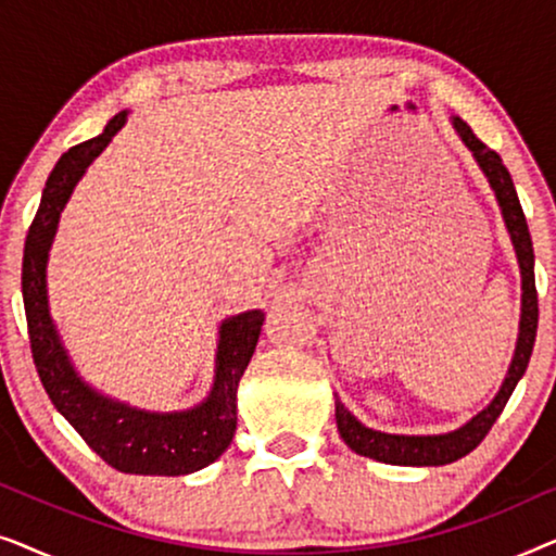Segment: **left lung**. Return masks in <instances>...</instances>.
I'll return each mask as SVG.
<instances>
[{"label": "left lung", "mask_w": 556, "mask_h": 556, "mask_svg": "<svg viewBox=\"0 0 556 556\" xmlns=\"http://www.w3.org/2000/svg\"><path fill=\"white\" fill-rule=\"evenodd\" d=\"M453 128L458 131L463 143L473 151V159L481 166V172L489 179V185L496 194L501 215H504L506 230L511 235L516 257H519L521 268V321H519V339H516V352L508 367V375L501 384L496 397L491 400L489 407L463 425V428L445 432V435H390V432L371 430L362 425L349 409L341 405L337 397V428L344 443L354 453L364 458H375L379 463H390V466H447V463L463 458L473 447L481 445V440L489 435L493 422L504 413L508 397L519 384L523 371L529 367L531 352H534L536 324H539V301H536V283H534V245H531V235L527 217H523L519 194L511 181V174L501 162L496 151L485 147L478 136L470 131L466 121L453 116Z\"/></svg>", "instance_id": "8db88e82"}]
</instances>
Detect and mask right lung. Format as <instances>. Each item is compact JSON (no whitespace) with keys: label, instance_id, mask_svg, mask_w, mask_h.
I'll return each mask as SVG.
<instances>
[{"label":"right lung","instance_id":"right-lung-1","mask_svg":"<svg viewBox=\"0 0 556 556\" xmlns=\"http://www.w3.org/2000/svg\"><path fill=\"white\" fill-rule=\"evenodd\" d=\"M126 116L128 111L116 113L103 134L67 149L45 181L40 210L29 225L22 257V299L29 346L52 405L111 468L136 476H187L215 463L232 443L238 428V384L261 337L263 311H245L219 326L215 384L202 405L185 413H147L103 397L83 382L48 308L45 270L60 212L88 164L126 124Z\"/></svg>","mask_w":556,"mask_h":556}]
</instances>
